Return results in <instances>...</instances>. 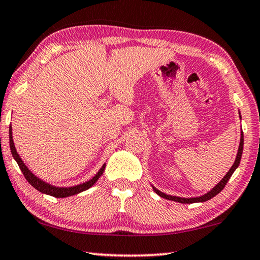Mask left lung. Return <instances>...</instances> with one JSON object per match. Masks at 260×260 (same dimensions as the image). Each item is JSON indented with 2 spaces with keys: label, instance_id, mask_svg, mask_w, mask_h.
Instances as JSON below:
<instances>
[{
  "label": "left lung",
  "instance_id": "8db88e82",
  "mask_svg": "<svg viewBox=\"0 0 260 260\" xmlns=\"http://www.w3.org/2000/svg\"><path fill=\"white\" fill-rule=\"evenodd\" d=\"M240 118H241V113H240ZM243 142H244V139H243V132H241V140H240V147H239V150H237V155L235 158V161L233 166L231 167V170L228 171L227 174L225 177L222 178L221 181H220L217 186L213 187L212 189L209 192L204 193L203 196H200V197H191V199H183V197H178V196H171V195H166V193L161 192L160 190H158L155 187H152L153 191H155L157 195H159L162 199H166V200H170V201H174V202H179V203H183V204H191V203H199V202H206L212 199L215 195H218V193L222 190L223 188H225L226 183L228 182V180L231 179L232 174L234 173V171L239 167L240 165V161H241V157H242V152H243Z\"/></svg>",
  "mask_w": 260,
  "mask_h": 260
}]
</instances>
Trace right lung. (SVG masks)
<instances>
[{
	"mask_svg": "<svg viewBox=\"0 0 260 260\" xmlns=\"http://www.w3.org/2000/svg\"><path fill=\"white\" fill-rule=\"evenodd\" d=\"M9 140H10V149H11L12 156H14L15 160L17 161V164H18L19 169L21 170V172H23L25 179L27 180L30 186H33L35 189H37V190H39V191L42 192V193H47V195L57 197V199H63V197H69V196H72V195H77V193H79V192L87 190V189H89L91 186H94L95 182L98 181L99 178L103 174L104 170H105V164H104L102 167H101V170L99 171V172L96 173V175H95L94 178H91L89 181L78 184V186L67 187V188L51 186V184L47 183L45 181H42L41 179H39L38 177H35V175L27 169V166L24 164V161L21 160V158L19 157L18 152H17V150H16L14 140H12V128H11V126L9 127Z\"/></svg>",
	"mask_w": 260,
	"mask_h": 260,
	"instance_id": "add662e5",
	"label": "right lung"
}]
</instances>
